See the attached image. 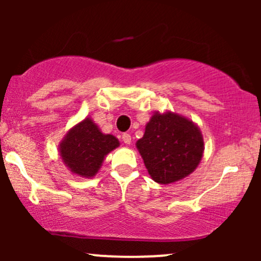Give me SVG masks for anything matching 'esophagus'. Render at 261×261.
I'll return each instance as SVG.
<instances>
[{
  "instance_id": "1",
  "label": "esophagus",
  "mask_w": 261,
  "mask_h": 261,
  "mask_svg": "<svg viewBox=\"0 0 261 261\" xmlns=\"http://www.w3.org/2000/svg\"><path fill=\"white\" fill-rule=\"evenodd\" d=\"M122 142L126 143V145H130L131 143L130 134H122Z\"/></svg>"
}]
</instances>
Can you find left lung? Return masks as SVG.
Segmentation results:
<instances>
[{"mask_svg":"<svg viewBox=\"0 0 261 261\" xmlns=\"http://www.w3.org/2000/svg\"><path fill=\"white\" fill-rule=\"evenodd\" d=\"M136 147L151 178L166 185L191 174L205 148L202 134L195 122L172 112H155Z\"/></svg>","mask_w":261,"mask_h":261,"instance_id":"8db88e82","label":"left lung"}]
</instances>
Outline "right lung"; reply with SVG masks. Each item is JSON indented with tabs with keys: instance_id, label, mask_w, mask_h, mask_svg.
Here are the masks:
<instances>
[{
	"instance_id": "1",
	"label": "right lung",
	"mask_w": 261,
	"mask_h": 261,
	"mask_svg": "<svg viewBox=\"0 0 261 261\" xmlns=\"http://www.w3.org/2000/svg\"><path fill=\"white\" fill-rule=\"evenodd\" d=\"M120 146L115 136L103 134L91 118L74 125L59 145L60 157L72 174L93 178L108 153Z\"/></svg>"
}]
</instances>
